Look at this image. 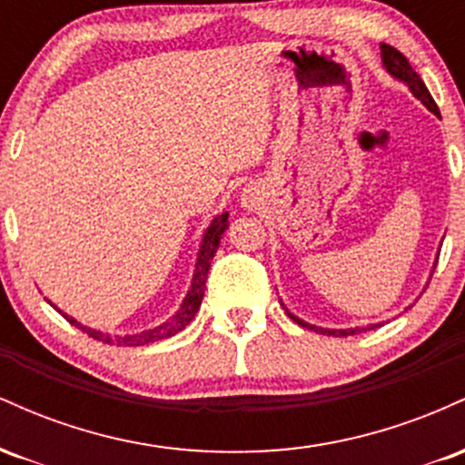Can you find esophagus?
Masks as SVG:
<instances>
[{"instance_id": "esophagus-1", "label": "esophagus", "mask_w": 465, "mask_h": 465, "mask_svg": "<svg viewBox=\"0 0 465 465\" xmlns=\"http://www.w3.org/2000/svg\"><path fill=\"white\" fill-rule=\"evenodd\" d=\"M253 196H244V199H242V205L244 207H253Z\"/></svg>"}]
</instances>
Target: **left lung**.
Masks as SVG:
<instances>
[{
  "mask_svg": "<svg viewBox=\"0 0 465 465\" xmlns=\"http://www.w3.org/2000/svg\"><path fill=\"white\" fill-rule=\"evenodd\" d=\"M381 52H382V63H385L387 72L391 74L393 78H398V80H402V83H407L409 89H411V94H413L415 98L421 100V103L429 106V111H433V114H435L437 117H441V115H440V109H437V104H435V100H433V95L429 94V89H426L424 80H421V78L418 76V72H415V69L411 67V63L407 61V56H404L402 52H398L396 47H391V45H387V44L381 45ZM286 312H288V311H286ZM288 317H291L295 323H300L302 328L314 330V332H322V334H328V336H350V334H356V332H365V330L378 328V325H370V328L328 330V328H317V325L302 322V319H297L292 312H288Z\"/></svg>",
  "mask_w": 465,
  "mask_h": 465,
  "instance_id": "obj_1",
  "label": "left lung"
}]
</instances>
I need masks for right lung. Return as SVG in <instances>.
Listing matches in <instances>:
<instances>
[{
    "mask_svg": "<svg viewBox=\"0 0 465 465\" xmlns=\"http://www.w3.org/2000/svg\"><path fill=\"white\" fill-rule=\"evenodd\" d=\"M227 216H229L227 212H225V214L216 216L214 221H212V225L207 227L205 236H203L201 249H199V258H196V271H194V277H192V286H190L188 295H185L183 303H181V308L173 319H168V322H163L162 325H157V328H153V330H143V332H140V334L111 336V334L100 332V330L87 328V325L78 323L76 319L67 317V314H63V317H65L72 325H76L78 330L87 332L89 336H92V339L103 341V343H109V345H122V348H137V345H148V343H154V341L168 339V336H174L177 332H181V330H183L185 325H188L192 319H194L196 311L201 308L203 295H205V282H207V271H210V262H212V258H214L218 244H221L223 233H225V229L229 227ZM56 311H58V308H56ZM58 312H61V311H58Z\"/></svg>",
    "mask_w": 465,
    "mask_h": 465,
    "instance_id": "right-lung-1",
    "label": "right lung"
}]
</instances>
